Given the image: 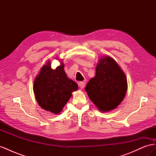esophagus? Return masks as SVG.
Wrapping results in <instances>:
<instances>
[{
    "label": "esophagus",
    "instance_id": "34e87169",
    "mask_svg": "<svg viewBox=\"0 0 156 156\" xmlns=\"http://www.w3.org/2000/svg\"><path fill=\"white\" fill-rule=\"evenodd\" d=\"M79 86L81 87V88H83L84 87V86H85V83L84 82H83V81H81L79 83Z\"/></svg>",
    "mask_w": 156,
    "mask_h": 156
}]
</instances>
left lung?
Masks as SVG:
<instances>
[{
    "instance_id": "obj_1",
    "label": "left lung",
    "mask_w": 156,
    "mask_h": 156,
    "mask_svg": "<svg viewBox=\"0 0 156 156\" xmlns=\"http://www.w3.org/2000/svg\"><path fill=\"white\" fill-rule=\"evenodd\" d=\"M125 73L112 58H101L96 68V76L87 84L89 98L101 111L116 108L124 100L127 91Z\"/></svg>"
}]
</instances>
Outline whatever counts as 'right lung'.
Here are the masks:
<instances>
[{
	"label": "right lung",
	"mask_w": 156,
	"mask_h": 156,
	"mask_svg": "<svg viewBox=\"0 0 156 156\" xmlns=\"http://www.w3.org/2000/svg\"><path fill=\"white\" fill-rule=\"evenodd\" d=\"M77 88V83L67 77L63 63L55 69L51 68L49 62L44 65L34 83V92L38 104L55 114L61 112L72 96V92Z\"/></svg>",
	"instance_id": "add662e5"
}]
</instances>
